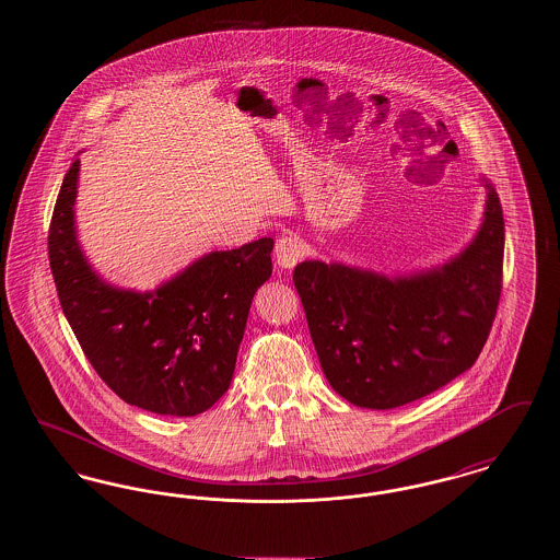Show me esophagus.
I'll list each match as a JSON object with an SVG mask.
<instances>
[{
	"mask_svg": "<svg viewBox=\"0 0 560 560\" xmlns=\"http://www.w3.org/2000/svg\"><path fill=\"white\" fill-rule=\"evenodd\" d=\"M304 258V245L295 237H281L275 245V262L285 270L295 267Z\"/></svg>",
	"mask_w": 560,
	"mask_h": 560,
	"instance_id": "1",
	"label": "esophagus"
}]
</instances>
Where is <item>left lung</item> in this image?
Listing matches in <instances>:
<instances>
[{
	"instance_id": "obj_1",
	"label": "left lung",
	"mask_w": 560,
	"mask_h": 560,
	"mask_svg": "<svg viewBox=\"0 0 560 560\" xmlns=\"http://www.w3.org/2000/svg\"><path fill=\"white\" fill-rule=\"evenodd\" d=\"M487 188L482 224L452 260L407 275L304 260L293 270L331 388L365 409L422 399L479 359L502 292L504 215Z\"/></svg>"
}]
</instances>
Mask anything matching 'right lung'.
Instances as JSON below:
<instances>
[{"label":"right lung","instance_id":"1","mask_svg":"<svg viewBox=\"0 0 560 560\" xmlns=\"http://www.w3.org/2000/svg\"><path fill=\"white\" fill-rule=\"evenodd\" d=\"M80 160L54 206L48 254L62 313L83 354L119 399L161 416H197L233 380L254 293L272 272L270 237L210 252L153 292L107 283L83 256Z\"/></svg>","mask_w":560,"mask_h":560}]
</instances>
